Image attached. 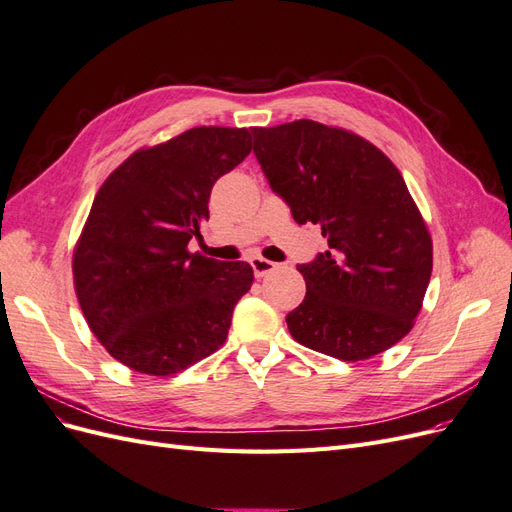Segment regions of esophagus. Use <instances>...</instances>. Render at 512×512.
I'll return each instance as SVG.
<instances>
[{
	"instance_id": "34e87169",
	"label": "esophagus",
	"mask_w": 512,
	"mask_h": 512,
	"mask_svg": "<svg viewBox=\"0 0 512 512\" xmlns=\"http://www.w3.org/2000/svg\"><path fill=\"white\" fill-rule=\"evenodd\" d=\"M250 265H252L256 277H265L267 273H271V271L277 267L275 262H271V260H267V258H262V256H254V258L250 260Z\"/></svg>"
}]
</instances>
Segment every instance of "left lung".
Returning <instances> with one entry per match:
<instances>
[{
	"label": "left lung",
	"instance_id": "1",
	"mask_svg": "<svg viewBox=\"0 0 512 512\" xmlns=\"http://www.w3.org/2000/svg\"><path fill=\"white\" fill-rule=\"evenodd\" d=\"M254 153L297 224L329 250L299 265L307 292L286 316L299 344L365 361L414 327L433 267L421 211L397 166L359 134L299 119L252 128Z\"/></svg>",
	"mask_w": 512,
	"mask_h": 512
}]
</instances>
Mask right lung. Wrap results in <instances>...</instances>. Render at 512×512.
I'll return each mask as SVG.
<instances>
[{
	"instance_id": "right-lung-1",
	"label": "right lung",
	"mask_w": 512,
	"mask_h": 512,
	"mask_svg": "<svg viewBox=\"0 0 512 512\" xmlns=\"http://www.w3.org/2000/svg\"><path fill=\"white\" fill-rule=\"evenodd\" d=\"M252 151L245 128H192L134 151L98 190L74 247V290L106 352L170 376L213 354L254 282L247 262L190 254L213 183Z\"/></svg>"
}]
</instances>
